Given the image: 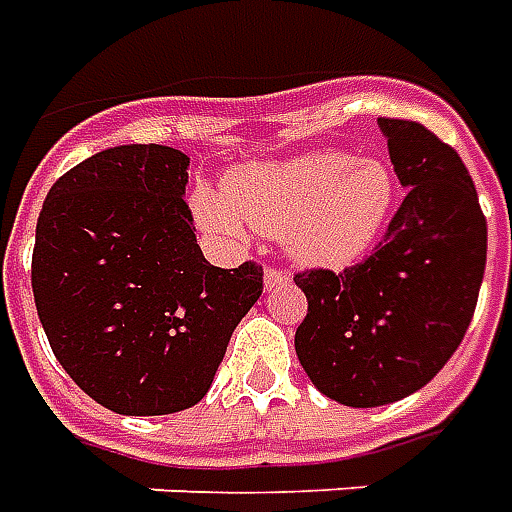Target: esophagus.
Returning a JSON list of instances; mask_svg holds the SVG:
<instances>
[{
  "label": "esophagus",
  "instance_id": "obj_1",
  "mask_svg": "<svg viewBox=\"0 0 512 512\" xmlns=\"http://www.w3.org/2000/svg\"><path fill=\"white\" fill-rule=\"evenodd\" d=\"M289 281V273L281 270V267H267L264 270V289H273V286H281Z\"/></svg>",
  "mask_w": 512,
  "mask_h": 512
}]
</instances>
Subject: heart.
I'll use <instances>...</instances> for the list:
<instances>
[{
    "label": "heart",
    "mask_w": 512,
    "mask_h": 512,
    "mask_svg": "<svg viewBox=\"0 0 512 512\" xmlns=\"http://www.w3.org/2000/svg\"><path fill=\"white\" fill-rule=\"evenodd\" d=\"M223 195H192V212L206 231L242 237L248 223L284 237L289 256L300 264L339 270L378 242L397 184L378 159L314 151L231 170Z\"/></svg>",
    "instance_id": "b5f03b06"
}]
</instances>
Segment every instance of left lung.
<instances>
[{
	"instance_id": "8db88e82",
	"label": "left lung",
	"mask_w": 512,
	"mask_h": 512,
	"mask_svg": "<svg viewBox=\"0 0 512 512\" xmlns=\"http://www.w3.org/2000/svg\"><path fill=\"white\" fill-rule=\"evenodd\" d=\"M408 190L375 253L344 273L306 270L295 353L311 383L350 408L389 405L427 386L466 336L488 226L458 151L416 121L380 118Z\"/></svg>"
}]
</instances>
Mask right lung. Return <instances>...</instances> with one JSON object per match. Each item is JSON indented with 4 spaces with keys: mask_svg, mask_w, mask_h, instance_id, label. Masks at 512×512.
<instances>
[{
    "mask_svg": "<svg viewBox=\"0 0 512 512\" xmlns=\"http://www.w3.org/2000/svg\"><path fill=\"white\" fill-rule=\"evenodd\" d=\"M187 168V154L154 143L99 151L54 181L35 228L32 295L52 353L123 416L204 400L264 289L256 262L204 259Z\"/></svg>",
    "mask_w": 512,
    "mask_h": 512,
    "instance_id": "add662e5",
    "label": "right lung"
}]
</instances>
